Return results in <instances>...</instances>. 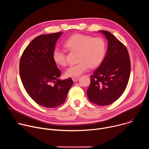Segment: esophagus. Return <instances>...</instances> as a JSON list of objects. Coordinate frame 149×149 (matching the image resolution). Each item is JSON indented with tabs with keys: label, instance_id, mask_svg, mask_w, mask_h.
I'll list each match as a JSON object with an SVG mask.
<instances>
[{
	"label": "esophagus",
	"instance_id": "obj_1",
	"mask_svg": "<svg viewBox=\"0 0 149 149\" xmlns=\"http://www.w3.org/2000/svg\"><path fill=\"white\" fill-rule=\"evenodd\" d=\"M79 77H73L72 79L74 82H76L77 81H78L79 79Z\"/></svg>",
	"mask_w": 149,
	"mask_h": 149
}]
</instances>
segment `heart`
Wrapping results in <instances>:
<instances>
[{
    "label": "heart",
    "mask_w": 149,
    "mask_h": 149,
    "mask_svg": "<svg viewBox=\"0 0 149 149\" xmlns=\"http://www.w3.org/2000/svg\"><path fill=\"white\" fill-rule=\"evenodd\" d=\"M64 47L71 51L78 52L77 64L71 65L65 71L68 77H77L86 72L90 68L98 67L102 61L106 51V44L101 37L76 33L69 37L65 42ZM52 58L57 65H67L64 51L59 47L53 50Z\"/></svg>",
    "instance_id": "1"
}]
</instances>
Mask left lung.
I'll return each mask as SVG.
<instances>
[{
    "mask_svg": "<svg viewBox=\"0 0 149 149\" xmlns=\"http://www.w3.org/2000/svg\"><path fill=\"white\" fill-rule=\"evenodd\" d=\"M100 32L108 40L107 51L101 65L90 77L87 94L91 102L104 106L113 103L124 92L131 63L125 46L109 31Z\"/></svg>",
    "mask_w": 149,
    "mask_h": 149,
    "instance_id": "8db88e82",
    "label": "left lung"
}]
</instances>
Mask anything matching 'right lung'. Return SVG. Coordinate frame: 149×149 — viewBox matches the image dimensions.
Instances as JSON below:
<instances>
[{
  "label": "right lung",
  "mask_w": 149,
  "mask_h": 149,
  "mask_svg": "<svg viewBox=\"0 0 149 149\" xmlns=\"http://www.w3.org/2000/svg\"><path fill=\"white\" fill-rule=\"evenodd\" d=\"M62 32L39 35L33 39L20 57L19 72L31 98L46 108H56L65 102L73 84L71 78L60 80L61 72L52 58Z\"/></svg>",
  "instance_id": "add662e5"
}]
</instances>
